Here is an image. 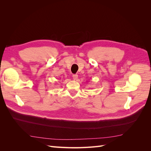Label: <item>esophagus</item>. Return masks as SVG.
<instances>
[{
    "label": "esophagus",
    "mask_w": 151,
    "mask_h": 151,
    "mask_svg": "<svg viewBox=\"0 0 151 151\" xmlns=\"http://www.w3.org/2000/svg\"><path fill=\"white\" fill-rule=\"evenodd\" d=\"M72 77H73V79L75 80V81H76L77 79H78V75H77V74H74V75L72 76Z\"/></svg>",
    "instance_id": "obj_1"
}]
</instances>
